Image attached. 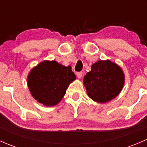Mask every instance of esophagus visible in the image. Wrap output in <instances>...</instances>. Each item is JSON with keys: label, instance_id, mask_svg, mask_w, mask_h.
Wrapping results in <instances>:
<instances>
[{"label": "esophagus", "instance_id": "esophagus-1", "mask_svg": "<svg viewBox=\"0 0 147 147\" xmlns=\"http://www.w3.org/2000/svg\"><path fill=\"white\" fill-rule=\"evenodd\" d=\"M76 75L78 78H81L82 77V73L81 72H76Z\"/></svg>", "mask_w": 147, "mask_h": 147}]
</instances>
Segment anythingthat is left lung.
<instances>
[{
	"label": "left lung",
	"instance_id": "obj_1",
	"mask_svg": "<svg viewBox=\"0 0 147 147\" xmlns=\"http://www.w3.org/2000/svg\"><path fill=\"white\" fill-rule=\"evenodd\" d=\"M91 68L83 79L89 97L99 103H105L115 98L124 84L121 68L109 60L96 62Z\"/></svg>",
	"mask_w": 147,
	"mask_h": 147
}]
</instances>
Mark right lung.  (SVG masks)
Returning a JSON list of instances; mask_svg holds the SVG:
<instances>
[{
    "mask_svg": "<svg viewBox=\"0 0 147 147\" xmlns=\"http://www.w3.org/2000/svg\"><path fill=\"white\" fill-rule=\"evenodd\" d=\"M76 76L71 67L55 60H45L32 68L28 76V86L32 97L47 107L57 105Z\"/></svg>",
    "mask_w": 147,
    "mask_h": 147,
    "instance_id": "1",
    "label": "right lung"
}]
</instances>
